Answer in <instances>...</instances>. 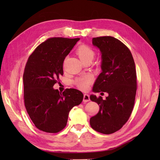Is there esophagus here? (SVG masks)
I'll list each match as a JSON object with an SVG mask.
<instances>
[{
  "label": "esophagus",
  "instance_id": "1",
  "mask_svg": "<svg viewBox=\"0 0 160 160\" xmlns=\"http://www.w3.org/2000/svg\"><path fill=\"white\" fill-rule=\"evenodd\" d=\"M90 101V98L89 95L88 94H84L83 95V101L84 102H88V101Z\"/></svg>",
  "mask_w": 160,
  "mask_h": 160
}]
</instances>
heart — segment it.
Segmentation results:
<instances>
[{
  "label": "heart",
  "instance_id": "obj_1",
  "mask_svg": "<svg viewBox=\"0 0 160 160\" xmlns=\"http://www.w3.org/2000/svg\"><path fill=\"white\" fill-rule=\"evenodd\" d=\"M76 52L82 61H83L88 59H90V58L93 59L95 55L94 51L91 48L85 45H80L77 48ZM93 81V77L91 75L88 74L78 77V78L75 80V84L79 89L85 91L89 89V86L92 83Z\"/></svg>",
  "mask_w": 160,
  "mask_h": 160
}]
</instances>
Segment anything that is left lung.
<instances>
[{"label":"left lung","instance_id":"1","mask_svg":"<svg viewBox=\"0 0 160 160\" xmlns=\"http://www.w3.org/2000/svg\"><path fill=\"white\" fill-rule=\"evenodd\" d=\"M92 42L99 49L102 59V72L93 91L106 92L108 96L105 100L101 96H90L99 106L98 114L91 118L90 125L96 132L111 134L123 127L132 112L137 91L135 62L128 47L113 37L93 38Z\"/></svg>","mask_w":160,"mask_h":160}]
</instances>
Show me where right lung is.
<instances>
[{"label":"right lung","instance_id":"add662e5","mask_svg":"<svg viewBox=\"0 0 160 160\" xmlns=\"http://www.w3.org/2000/svg\"><path fill=\"white\" fill-rule=\"evenodd\" d=\"M79 39L49 38L27 60L23 75L25 106L35 127L42 132H61L67 125L70 110L83 101L79 90L66 89L61 93L52 88L63 75L66 56Z\"/></svg>","mask_w":160,"mask_h":160}]
</instances>
